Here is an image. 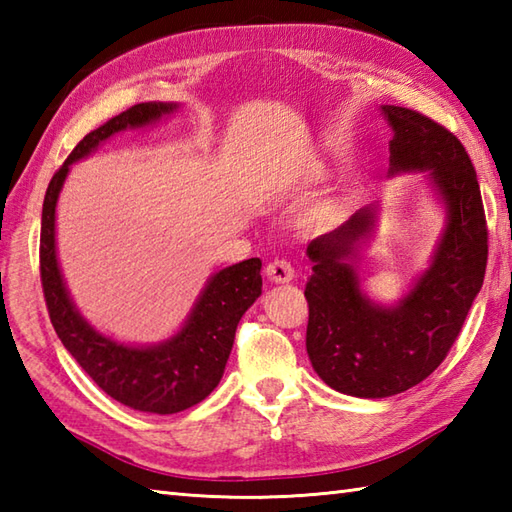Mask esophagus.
I'll return each mask as SVG.
<instances>
[{
    "label": "esophagus",
    "mask_w": 512,
    "mask_h": 512,
    "mask_svg": "<svg viewBox=\"0 0 512 512\" xmlns=\"http://www.w3.org/2000/svg\"><path fill=\"white\" fill-rule=\"evenodd\" d=\"M266 275L270 281H275V284H286V281L295 279V266H292L288 259H273L266 266Z\"/></svg>",
    "instance_id": "34e87169"
}]
</instances>
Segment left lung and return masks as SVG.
I'll return each instance as SVG.
<instances>
[{
	"instance_id": "obj_1",
	"label": "left lung",
	"mask_w": 512,
	"mask_h": 512,
	"mask_svg": "<svg viewBox=\"0 0 512 512\" xmlns=\"http://www.w3.org/2000/svg\"><path fill=\"white\" fill-rule=\"evenodd\" d=\"M380 110L394 132L389 173L427 171L447 224L431 266L391 308L369 301L356 273L358 248L376 226V204L308 244L310 363L325 385L356 398L394 396L436 372L484 284L488 259L482 193L464 145L416 110Z\"/></svg>"
}]
</instances>
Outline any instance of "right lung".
Wrapping results in <instances>:
<instances>
[{"label": "right lung", "instance_id": "add662e5", "mask_svg": "<svg viewBox=\"0 0 512 512\" xmlns=\"http://www.w3.org/2000/svg\"><path fill=\"white\" fill-rule=\"evenodd\" d=\"M176 107V103H138L85 136L48 184L39 244L43 297L54 332L59 334L65 350L107 396L132 409L160 416L198 405L220 383L228 354L233 350L237 323L262 295V262L253 257L215 273L195 301L182 330L165 343L149 347L123 345L96 332L74 308L57 262L54 215L72 162L92 154L103 140L123 129L156 123Z\"/></svg>", "mask_w": 512, "mask_h": 512}]
</instances>
